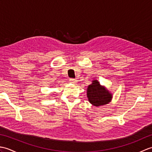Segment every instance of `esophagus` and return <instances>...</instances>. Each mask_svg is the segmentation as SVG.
I'll use <instances>...</instances> for the list:
<instances>
[{
    "mask_svg": "<svg viewBox=\"0 0 152 152\" xmlns=\"http://www.w3.org/2000/svg\"><path fill=\"white\" fill-rule=\"evenodd\" d=\"M69 81L70 83H76L77 82V80L76 79H74V78H70L69 80Z\"/></svg>",
    "mask_w": 152,
    "mask_h": 152,
    "instance_id": "1",
    "label": "esophagus"
}]
</instances>
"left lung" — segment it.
I'll return each mask as SVG.
<instances>
[{"label": "left lung", "instance_id": "8db88e82", "mask_svg": "<svg viewBox=\"0 0 152 152\" xmlns=\"http://www.w3.org/2000/svg\"><path fill=\"white\" fill-rule=\"evenodd\" d=\"M87 96L91 104L99 106L107 104L110 102L112 95L104 86L100 85L97 80H93L92 83L87 89Z\"/></svg>", "mask_w": 152, "mask_h": 152}]
</instances>
